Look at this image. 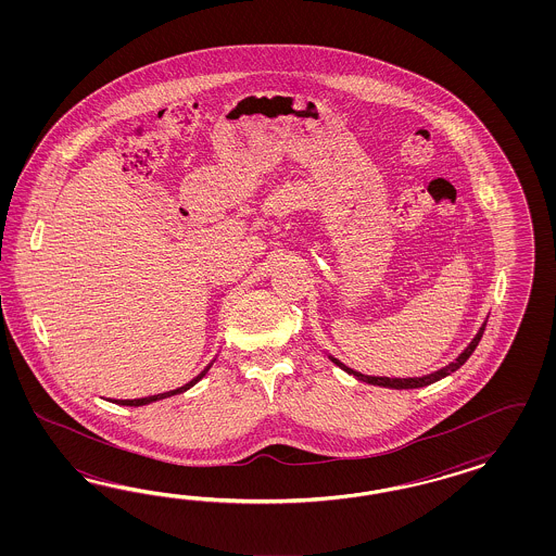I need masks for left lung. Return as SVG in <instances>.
I'll list each match as a JSON object with an SVG mask.
<instances>
[{"instance_id":"8db88e82","label":"left lung","mask_w":556,"mask_h":556,"mask_svg":"<svg viewBox=\"0 0 556 556\" xmlns=\"http://www.w3.org/2000/svg\"><path fill=\"white\" fill-rule=\"evenodd\" d=\"M483 332H485V324L481 326V330L477 332V337L472 338L471 344L465 349V353L458 354V358H456L455 363H451V365H446L444 369L437 370V372H430V375H424V377H412V379H389V377H369V375H363V372H356V370L349 369L346 365H342L338 358H332L334 363H337L340 369L346 370V372H351L354 377H358L361 381H365V383H370V386H381V388H393V389H416L424 388V386H430V383H434V381H440V379H444L446 375H451V372H455L460 365H465L467 363V358L471 356L472 351L477 349V344H479V340L483 337Z\"/></svg>"}]
</instances>
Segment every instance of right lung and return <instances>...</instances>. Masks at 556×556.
Wrapping results in <instances>:
<instances>
[{
  "instance_id": "add662e5",
  "label": "right lung",
  "mask_w": 556,
  "mask_h": 556,
  "mask_svg": "<svg viewBox=\"0 0 556 556\" xmlns=\"http://www.w3.org/2000/svg\"><path fill=\"white\" fill-rule=\"evenodd\" d=\"M210 369V367H207ZM207 369L202 370L195 379H191L187 386H184V388L179 389H173V391H167V393H159V395H149V397H142V400H114V404L119 405H144V404H151V402H156V400H163V397H170V395H177V393H181V391H186V389L193 388L200 379H202L203 375L207 372Z\"/></svg>"
}]
</instances>
